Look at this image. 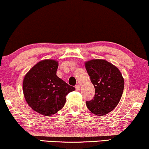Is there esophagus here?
I'll return each mask as SVG.
<instances>
[{
	"label": "esophagus",
	"instance_id": "34e87169",
	"mask_svg": "<svg viewBox=\"0 0 149 149\" xmlns=\"http://www.w3.org/2000/svg\"><path fill=\"white\" fill-rule=\"evenodd\" d=\"M75 89H76L77 91H79V89H80V86H79V85L77 84L75 85Z\"/></svg>",
	"mask_w": 149,
	"mask_h": 149
}]
</instances>
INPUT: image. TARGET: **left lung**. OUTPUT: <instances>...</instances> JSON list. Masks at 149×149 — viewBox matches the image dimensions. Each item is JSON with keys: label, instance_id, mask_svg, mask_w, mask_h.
Returning a JSON list of instances; mask_svg holds the SVG:
<instances>
[{"label": "left lung", "instance_id": "8db88e82", "mask_svg": "<svg viewBox=\"0 0 149 149\" xmlns=\"http://www.w3.org/2000/svg\"><path fill=\"white\" fill-rule=\"evenodd\" d=\"M85 68L95 88L92 100L86 102L87 107L97 116L111 112L119 104L123 94L124 79L119 69L104 60H92Z\"/></svg>", "mask_w": 149, "mask_h": 149}]
</instances>
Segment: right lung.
<instances>
[{"mask_svg": "<svg viewBox=\"0 0 149 149\" xmlns=\"http://www.w3.org/2000/svg\"><path fill=\"white\" fill-rule=\"evenodd\" d=\"M58 63L54 60H42L30 69L23 81L26 101L34 111L51 116L62 109L66 96L75 90L56 75Z\"/></svg>", "mask_w": 149, "mask_h": 149, "instance_id": "1", "label": "right lung"}]
</instances>
